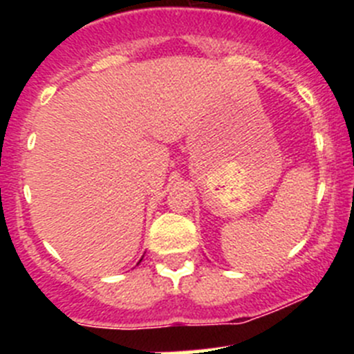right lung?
<instances>
[{"label":"right lung","mask_w":354,"mask_h":354,"mask_svg":"<svg viewBox=\"0 0 354 354\" xmlns=\"http://www.w3.org/2000/svg\"><path fill=\"white\" fill-rule=\"evenodd\" d=\"M140 262H142V259H140Z\"/></svg>","instance_id":"add662e5"}]
</instances>
